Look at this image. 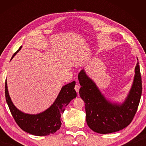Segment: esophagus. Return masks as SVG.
<instances>
[{
    "mask_svg": "<svg viewBox=\"0 0 146 146\" xmlns=\"http://www.w3.org/2000/svg\"><path fill=\"white\" fill-rule=\"evenodd\" d=\"M75 90L76 91V93L78 94V91H79V90H80V86H79L78 85H76L75 86Z\"/></svg>",
    "mask_w": 146,
    "mask_h": 146,
    "instance_id": "34e87169",
    "label": "esophagus"
}]
</instances>
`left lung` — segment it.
I'll return each mask as SVG.
<instances>
[{"instance_id": "obj_1", "label": "left lung", "mask_w": 146, "mask_h": 146, "mask_svg": "<svg viewBox=\"0 0 146 146\" xmlns=\"http://www.w3.org/2000/svg\"><path fill=\"white\" fill-rule=\"evenodd\" d=\"M138 60V59H137ZM133 85L121 104L106 98L84 70L78 73L80 97L85 103L86 122L91 129L100 134L114 133L127 127L137 113L142 95V78L138 62L135 69Z\"/></svg>"}]
</instances>
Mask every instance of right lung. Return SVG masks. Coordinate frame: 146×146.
Wrapping results in <instances>:
<instances>
[{"label":"right lung","instance_id":"obj_1","mask_svg":"<svg viewBox=\"0 0 146 146\" xmlns=\"http://www.w3.org/2000/svg\"><path fill=\"white\" fill-rule=\"evenodd\" d=\"M21 48L22 46L13 54L11 60ZM75 86V81L64 86L53 104L44 111L36 115L24 113L15 106L9 97L6 80L5 96L11 115L22 129L35 136H47L55 133L61 127V115L68 104L76 97Z\"/></svg>","mask_w":146,"mask_h":146}]
</instances>
